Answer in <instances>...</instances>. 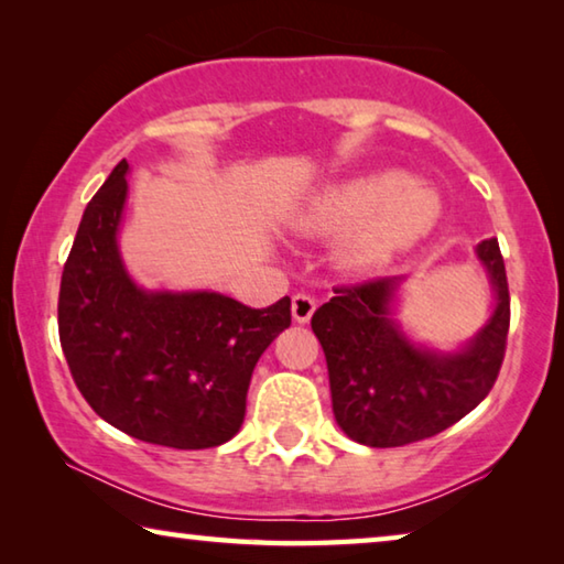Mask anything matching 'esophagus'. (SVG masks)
Here are the masks:
<instances>
[{"label": "esophagus", "instance_id": "1", "mask_svg": "<svg viewBox=\"0 0 564 564\" xmlns=\"http://www.w3.org/2000/svg\"><path fill=\"white\" fill-rule=\"evenodd\" d=\"M291 313L295 323H308L313 313H316V301L305 293H295L291 301Z\"/></svg>", "mask_w": 564, "mask_h": 564}]
</instances>
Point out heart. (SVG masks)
<instances>
[{
	"label": "heart",
	"instance_id": "b5f03b06",
	"mask_svg": "<svg viewBox=\"0 0 564 564\" xmlns=\"http://www.w3.org/2000/svg\"><path fill=\"white\" fill-rule=\"evenodd\" d=\"M441 216L433 188L413 184L403 171L352 176L313 194L295 216V231L308 236L347 234L343 261L368 273L383 269L400 251L431 231Z\"/></svg>",
	"mask_w": 564,
	"mask_h": 564
}]
</instances>
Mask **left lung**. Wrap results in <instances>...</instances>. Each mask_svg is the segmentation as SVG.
Returning a JSON list of instances; mask_svg holds the SVG:
<instances>
[{
    "instance_id": "left-lung-1",
    "label": "left lung",
    "mask_w": 564,
    "mask_h": 564,
    "mask_svg": "<svg viewBox=\"0 0 564 564\" xmlns=\"http://www.w3.org/2000/svg\"><path fill=\"white\" fill-rule=\"evenodd\" d=\"M495 311L465 348L415 346L393 318L403 275L333 289L311 328L328 362L333 415L350 441L400 447L443 433L490 393L510 328V293L498 238L477 243Z\"/></svg>"
}]
</instances>
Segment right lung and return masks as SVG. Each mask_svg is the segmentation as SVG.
Returning <instances> with one entry per match:
<instances>
[{
	"label": "right lung",
	"mask_w": 564,
	"mask_h": 564,
	"mask_svg": "<svg viewBox=\"0 0 564 564\" xmlns=\"http://www.w3.org/2000/svg\"><path fill=\"white\" fill-rule=\"evenodd\" d=\"M129 164L82 216L59 289V340L94 413L144 443L204 451L238 433L263 350L291 326V299L248 308L216 291H147L119 253Z\"/></svg>",
	"instance_id": "1"
}]
</instances>
